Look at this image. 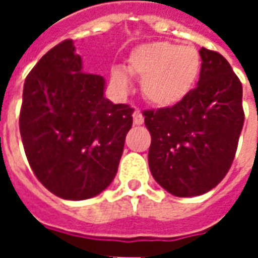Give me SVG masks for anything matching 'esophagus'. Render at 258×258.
Wrapping results in <instances>:
<instances>
[{"label": "esophagus", "instance_id": "1", "mask_svg": "<svg viewBox=\"0 0 258 258\" xmlns=\"http://www.w3.org/2000/svg\"><path fill=\"white\" fill-rule=\"evenodd\" d=\"M133 120H134L135 125H141V124H144V114L140 110H135L133 113Z\"/></svg>", "mask_w": 258, "mask_h": 258}]
</instances>
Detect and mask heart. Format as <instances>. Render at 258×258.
<instances>
[{"label": "heart", "instance_id": "heart-1", "mask_svg": "<svg viewBox=\"0 0 258 258\" xmlns=\"http://www.w3.org/2000/svg\"><path fill=\"white\" fill-rule=\"evenodd\" d=\"M202 58L189 45L156 41L135 47L127 59V71L140 77L145 99L159 107H171L184 101L199 79ZM110 81L121 92L130 90L131 80L123 68H113Z\"/></svg>", "mask_w": 258, "mask_h": 258}]
</instances>
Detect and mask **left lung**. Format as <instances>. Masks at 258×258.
Masks as SVG:
<instances>
[{"mask_svg":"<svg viewBox=\"0 0 258 258\" xmlns=\"http://www.w3.org/2000/svg\"><path fill=\"white\" fill-rule=\"evenodd\" d=\"M198 87L173 107L146 110L152 137L149 168L156 182L178 198L211 190L235 157L244 114L242 84L218 52L202 48Z\"/></svg>","mask_w":258,"mask_h":258,"instance_id":"1","label":"left lung"}]
</instances>
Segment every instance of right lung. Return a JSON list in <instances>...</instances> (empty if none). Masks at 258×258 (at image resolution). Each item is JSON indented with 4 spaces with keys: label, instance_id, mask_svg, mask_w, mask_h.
Masks as SVG:
<instances>
[{
    "label": "right lung",
    "instance_id": "right-lung-1",
    "mask_svg": "<svg viewBox=\"0 0 258 258\" xmlns=\"http://www.w3.org/2000/svg\"><path fill=\"white\" fill-rule=\"evenodd\" d=\"M102 76L83 72L72 40L49 49L26 77L19 127L31 170L66 200L112 184L134 109L105 98Z\"/></svg>",
    "mask_w": 258,
    "mask_h": 258
}]
</instances>
